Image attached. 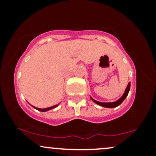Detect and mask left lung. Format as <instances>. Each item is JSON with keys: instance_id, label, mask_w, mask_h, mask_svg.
<instances>
[{"instance_id": "left-lung-1", "label": "left lung", "mask_w": 156, "mask_h": 156, "mask_svg": "<svg viewBox=\"0 0 156 156\" xmlns=\"http://www.w3.org/2000/svg\"><path fill=\"white\" fill-rule=\"evenodd\" d=\"M130 83L129 82L128 84V86H127L126 89H125V92L123 93L122 96L119 99H118L117 101L112 102V103H103V102H99V101H95V100L93 99L91 96H90V98H91V99H92V101L94 102V103H95L96 104L101 105V106H103V107H105V108H115V107H117L118 105H120L121 103L124 101V100L126 98V97L128 96V92H129V91H130Z\"/></svg>"}]
</instances>
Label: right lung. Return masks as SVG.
Returning <instances> with one entry per match:
<instances>
[{
	"label": "right lung",
	"instance_id": "right-lung-1",
	"mask_svg": "<svg viewBox=\"0 0 156 156\" xmlns=\"http://www.w3.org/2000/svg\"><path fill=\"white\" fill-rule=\"evenodd\" d=\"M58 105H59V103H58V104H56V105H53V106L48 107V108H37V107H35V106H33V105H31V106H32V107H34V108L35 109H37V110L39 111V112H48V111H49V110H51V109H53V108H55V107H57V106H58Z\"/></svg>",
	"mask_w": 156,
	"mask_h": 156
}]
</instances>
